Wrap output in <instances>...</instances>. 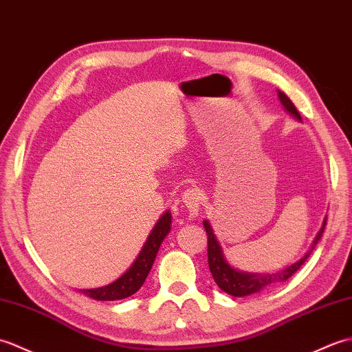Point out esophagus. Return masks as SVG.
I'll return each instance as SVG.
<instances>
[{"label": "esophagus", "mask_w": 352, "mask_h": 352, "mask_svg": "<svg viewBox=\"0 0 352 352\" xmlns=\"http://www.w3.org/2000/svg\"><path fill=\"white\" fill-rule=\"evenodd\" d=\"M182 201L185 208L188 209V212L191 217H196L200 210L201 206V194L197 188H188L182 196Z\"/></svg>", "instance_id": "34e87169"}]
</instances>
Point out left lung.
<instances>
[{"label": "left lung", "mask_w": 352, "mask_h": 352, "mask_svg": "<svg viewBox=\"0 0 352 352\" xmlns=\"http://www.w3.org/2000/svg\"><path fill=\"white\" fill-rule=\"evenodd\" d=\"M278 99L289 114H292L296 120H301V116L298 110L295 108V105L292 104V100L280 90H278ZM325 223L327 220H324L322 228L318 232L314 244H311V248L306 254H304V257H301L298 262L292 263L291 267H287L282 271L271 272V274L270 272H267V274H250V272H241L233 267H230L229 262L226 261V257L223 254V248L220 245V242H218L217 236L214 235L212 228H210L209 221L205 220L203 221V226H205V230L208 233V263H209L210 274H212L218 287L232 296H247L252 294L262 292L265 289H268L277 283H282L289 277H292L295 272L301 268V265L307 261V257L316 247L318 241L322 236Z\"/></svg>", "instance_id": "obj_1"}]
</instances>
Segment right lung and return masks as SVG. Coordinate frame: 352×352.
<instances>
[{
  "label": "right lung",
  "mask_w": 352,
  "mask_h": 352,
  "mask_svg": "<svg viewBox=\"0 0 352 352\" xmlns=\"http://www.w3.org/2000/svg\"><path fill=\"white\" fill-rule=\"evenodd\" d=\"M170 226H171V214L167 210V212L162 214L158 223L155 224L153 230L151 232V235L147 238L146 244L143 245L142 252H140L135 262L131 265V268L124 272L120 278H117L111 285L96 287V289H82L81 292L90 296V298L99 300V301L123 300V298H128V296H131L132 294H135L138 289L143 286L147 274H149L161 242L170 232Z\"/></svg>",
  "instance_id": "add662e5"
}]
</instances>
